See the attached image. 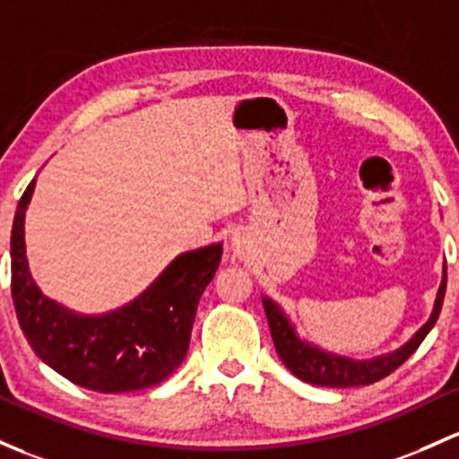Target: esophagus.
<instances>
[{"label":"esophagus","mask_w":459,"mask_h":459,"mask_svg":"<svg viewBox=\"0 0 459 459\" xmlns=\"http://www.w3.org/2000/svg\"><path fill=\"white\" fill-rule=\"evenodd\" d=\"M230 253H233V257L238 259H248L250 253H253V246H250L248 238L242 233H235L233 238H230Z\"/></svg>","instance_id":"34e87169"}]
</instances>
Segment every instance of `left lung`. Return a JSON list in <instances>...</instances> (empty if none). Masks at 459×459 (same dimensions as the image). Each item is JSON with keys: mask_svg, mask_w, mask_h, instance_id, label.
<instances>
[{"mask_svg": "<svg viewBox=\"0 0 459 459\" xmlns=\"http://www.w3.org/2000/svg\"><path fill=\"white\" fill-rule=\"evenodd\" d=\"M445 290L446 266L442 268V283L440 288H437L436 303H433L429 321L424 323L420 330H418L407 343L400 345L398 350L365 360H356L350 359V356L336 354V351L323 350V347L301 339L297 327H294V323L290 321V316L281 310V306H279L277 301H273L266 294H262V303L264 310H266L270 334H273L274 341V350H277L283 365H286L297 378H301L303 383L318 385V387H360V385L378 383L380 378L392 374L394 369H398L400 365L420 347L424 336L431 332L437 316H440L442 301H445Z\"/></svg>", "mask_w": 459, "mask_h": 459, "instance_id": "obj_1", "label": "left lung"}]
</instances>
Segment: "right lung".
Returning <instances> with one entry per match:
<instances>
[{
    "mask_svg": "<svg viewBox=\"0 0 459 459\" xmlns=\"http://www.w3.org/2000/svg\"><path fill=\"white\" fill-rule=\"evenodd\" d=\"M37 178L23 191L11 233L13 303L32 351L79 387L138 392L169 378L189 350L202 292L215 277L221 242L173 259L144 290L103 315H83L37 286L26 257V211Z\"/></svg>",
    "mask_w": 459,
    "mask_h": 459,
    "instance_id": "obj_1",
    "label": "right lung"
}]
</instances>
